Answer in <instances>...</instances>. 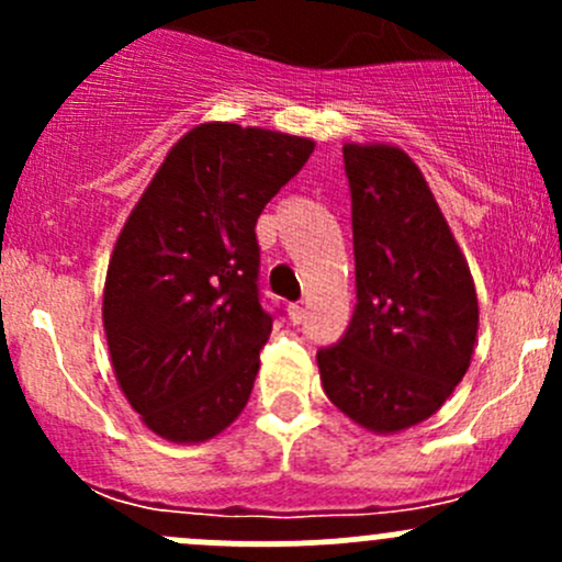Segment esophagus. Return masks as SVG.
I'll use <instances>...</instances> for the list:
<instances>
[{"label": "esophagus", "instance_id": "obj_1", "mask_svg": "<svg viewBox=\"0 0 562 562\" xmlns=\"http://www.w3.org/2000/svg\"><path fill=\"white\" fill-rule=\"evenodd\" d=\"M288 317H291L293 323H302L304 317H307V307H304V302L288 304Z\"/></svg>", "mask_w": 562, "mask_h": 562}]
</instances>
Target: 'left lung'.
<instances>
[{
    "label": "left lung",
    "instance_id": "left-lung-1",
    "mask_svg": "<svg viewBox=\"0 0 562 562\" xmlns=\"http://www.w3.org/2000/svg\"><path fill=\"white\" fill-rule=\"evenodd\" d=\"M353 201L356 313L317 350L328 400L361 429L396 435L427 422L468 372L479 296L427 179L391 144H345Z\"/></svg>",
    "mask_w": 562,
    "mask_h": 562
}]
</instances>
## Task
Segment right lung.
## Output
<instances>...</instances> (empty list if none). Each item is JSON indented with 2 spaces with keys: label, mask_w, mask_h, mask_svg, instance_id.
<instances>
[{
  "label": "right lung",
  "mask_w": 562,
  "mask_h": 562,
  "mask_svg": "<svg viewBox=\"0 0 562 562\" xmlns=\"http://www.w3.org/2000/svg\"><path fill=\"white\" fill-rule=\"evenodd\" d=\"M313 149L277 130L195 124L130 212L103 326L119 389L160 438L206 443L245 411L271 334L255 223Z\"/></svg>",
  "instance_id": "add662e5"
}]
</instances>
